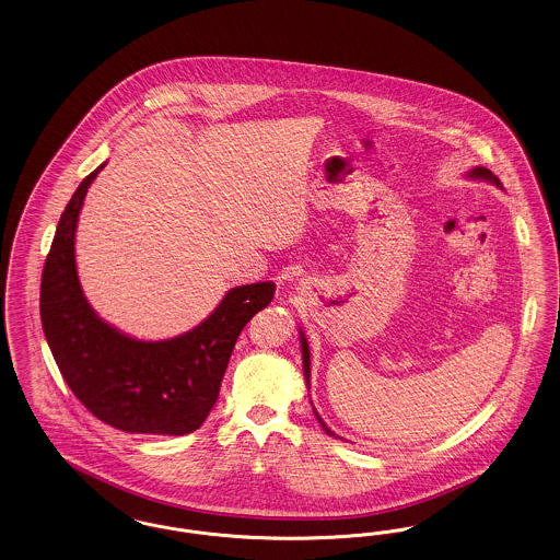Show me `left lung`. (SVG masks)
Segmentation results:
<instances>
[{
  "label": "left lung",
  "mask_w": 560,
  "mask_h": 560,
  "mask_svg": "<svg viewBox=\"0 0 560 560\" xmlns=\"http://www.w3.org/2000/svg\"><path fill=\"white\" fill-rule=\"evenodd\" d=\"M470 177H477V179H487V182H493L495 186H500V179L491 173V171L486 170V167H475V170L470 171ZM301 347H303V372H305V378H307V385H310V347H307V341H305V337H301ZM316 412V410H314ZM317 422L322 424V429L330 435V438H337L328 427H326V422L319 418V413L316 412Z\"/></svg>",
  "instance_id": "obj_1"
}]
</instances>
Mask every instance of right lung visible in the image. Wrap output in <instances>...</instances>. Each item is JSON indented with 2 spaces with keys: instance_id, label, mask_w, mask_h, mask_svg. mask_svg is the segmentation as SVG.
Returning <instances> with one entry per match:
<instances>
[{
  "instance_id": "right-lung-1",
  "label": "right lung",
  "mask_w": 560,
  "mask_h": 560,
  "mask_svg": "<svg viewBox=\"0 0 560 560\" xmlns=\"http://www.w3.org/2000/svg\"><path fill=\"white\" fill-rule=\"evenodd\" d=\"M100 165L74 190L42 273L39 310L51 355L74 397L97 420L140 435H186L218 401L219 387L246 322L271 303L276 287L232 289L195 330L142 342L110 328L88 305L74 268L77 218Z\"/></svg>"
}]
</instances>
